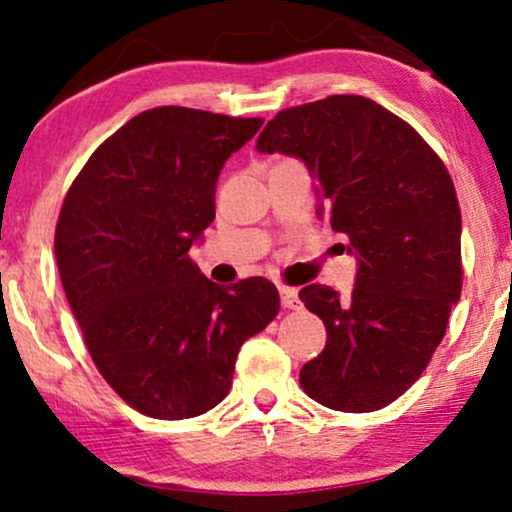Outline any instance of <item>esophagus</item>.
<instances>
[{"label":"esophagus","instance_id":"obj_1","mask_svg":"<svg viewBox=\"0 0 512 512\" xmlns=\"http://www.w3.org/2000/svg\"><path fill=\"white\" fill-rule=\"evenodd\" d=\"M280 296H282V308H289V311H296V308H301V301H299V292H296L294 287H280Z\"/></svg>","mask_w":512,"mask_h":512}]
</instances>
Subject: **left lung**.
Here are the masks:
<instances>
[{"mask_svg": "<svg viewBox=\"0 0 512 512\" xmlns=\"http://www.w3.org/2000/svg\"><path fill=\"white\" fill-rule=\"evenodd\" d=\"M258 151L299 156L318 180L320 216L358 256L349 301L299 292L327 344L301 389L344 413H372L410 389L444 339L460 299V206L444 161L413 125L358 94L280 111Z\"/></svg>", "mask_w": 512, "mask_h": 512, "instance_id": "8db88e82", "label": "left lung"}]
</instances>
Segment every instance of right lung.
<instances>
[{
    "mask_svg": "<svg viewBox=\"0 0 512 512\" xmlns=\"http://www.w3.org/2000/svg\"><path fill=\"white\" fill-rule=\"evenodd\" d=\"M263 118L159 106L94 149L63 199L54 251L94 365L149 418L225 399L242 344L273 323L266 277L220 287L189 258L216 218L220 168Z\"/></svg>",
    "mask_w": 512,
    "mask_h": 512,
    "instance_id": "add662e5",
    "label": "right lung"
}]
</instances>
